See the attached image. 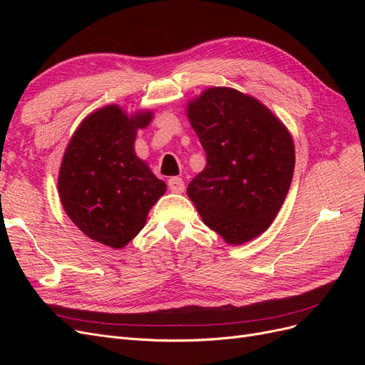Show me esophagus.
<instances>
[{"label":"esophagus","instance_id":"34e87169","mask_svg":"<svg viewBox=\"0 0 365 365\" xmlns=\"http://www.w3.org/2000/svg\"><path fill=\"white\" fill-rule=\"evenodd\" d=\"M168 185H169L170 192H173V193H182L185 189L184 181L181 178H178V176H172V178L168 181Z\"/></svg>","mask_w":365,"mask_h":365}]
</instances>
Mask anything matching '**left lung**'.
<instances>
[{
  "mask_svg": "<svg viewBox=\"0 0 365 365\" xmlns=\"http://www.w3.org/2000/svg\"><path fill=\"white\" fill-rule=\"evenodd\" d=\"M187 115L207 155L187 193L208 228L242 245L271 225L289 192L292 138L267 106L231 88L204 91Z\"/></svg>",
  "mask_w": 365,
  "mask_h": 365,
  "instance_id": "obj_1",
  "label": "left lung"
}]
</instances>
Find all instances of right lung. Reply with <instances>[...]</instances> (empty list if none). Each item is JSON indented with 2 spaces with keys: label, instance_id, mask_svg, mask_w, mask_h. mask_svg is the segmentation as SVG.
Instances as JSON below:
<instances>
[{
  "label": "right lung",
  "instance_id": "1",
  "mask_svg": "<svg viewBox=\"0 0 365 365\" xmlns=\"http://www.w3.org/2000/svg\"><path fill=\"white\" fill-rule=\"evenodd\" d=\"M150 120V113L128 117L117 105L98 109L77 128L61 164L65 212L88 237L115 250L140 233L165 192L134 152L137 129Z\"/></svg>",
  "mask_w": 365,
  "mask_h": 365
}]
</instances>
